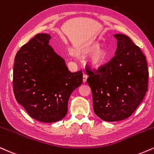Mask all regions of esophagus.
<instances>
[{
	"label": "esophagus",
	"mask_w": 154,
	"mask_h": 154,
	"mask_svg": "<svg viewBox=\"0 0 154 154\" xmlns=\"http://www.w3.org/2000/svg\"><path fill=\"white\" fill-rule=\"evenodd\" d=\"M87 78H88V75H86V73H84V75H83V81H84V83H85L87 80Z\"/></svg>",
	"instance_id": "34e87169"
}]
</instances>
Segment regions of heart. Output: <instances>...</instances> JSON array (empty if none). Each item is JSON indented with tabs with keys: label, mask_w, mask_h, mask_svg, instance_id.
<instances>
[{
	"label": "heart",
	"mask_w": 154,
	"mask_h": 154,
	"mask_svg": "<svg viewBox=\"0 0 154 154\" xmlns=\"http://www.w3.org/2000/svg\"><path fill=\"white\" fill-rule=\"evenodd\" d=\"M79 52L82 55L91 53L89 57V63L95 68L102 66L106 59V50L99 48V45L96 42L88 43L84 45L79 50Z\"/></svg>",
	"instance_id": "heart-1"
}]
</instances>
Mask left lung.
Wrapping results in <instances>:
<instances>
[{
  "label": "left lung",
  "instance_id": "8db88e82",
  "mask_svg": "<svg viewBox=\"0 0 154 154\" xmlns=\"http://www.w3.org/2000/svg\"><path fill=\"white\" fill-rule=\"evenodd\" d=\"M115 37L117 48L112 58L97 70L86 68L94 111L106 122L131 116L145 97L149 83L147 62L140 48L124 34Z\"/></svg>",
  "mask_w": 154,
  "mask_h": 154
}]
</instances>
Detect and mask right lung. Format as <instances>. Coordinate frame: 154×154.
I'll use <instances>...</instances> for the list:
<instances>
[{
	"label": "right lung",
	"instance_id": "add662e5",
	"mask_svg": "<svg viewBox=\"0 0 154 154\" xmlns=\"http://www.w3.org/2000/svg\"><path fill=\"white\" fill-rule=\"evenodd\" d=\"M37 34L16 53L13 73L15 98L30 117L43 122L62 120L70 94L83 82L81 70L71 73L49 43Z\"/></svg>",
	"mask_w": 154,
	"mask_h": 154
}]
</instances>
